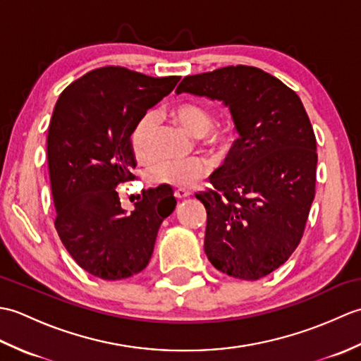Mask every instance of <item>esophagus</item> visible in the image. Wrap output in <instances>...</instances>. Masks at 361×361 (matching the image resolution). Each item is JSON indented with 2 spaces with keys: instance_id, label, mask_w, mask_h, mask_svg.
<instances>
[{
  "instance_id": "34e87169",
  "label": "esophagus",
  "mask_w": 361,
  "mask_h": 361,
  "mask_svg": "<svg viewBox=\"0 0 361 361\" xmlns=\"http://www.w3.org/2000/svg\"><path fill=\"white\" fill-rule=\"evenodd\" d=\"M173 195H175L176 200H185V198H188L190 195V192H189V190H186V189H176L175 192H173Z\"/></svg>"
}]
</instances>
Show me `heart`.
<instances>
[{"label": "heart", "mask_w": 361, "mask_h": 361, "mask_svg": "<svg viewBox=\"0 0 361 361\" xmlns=\"http://www.w3.org/2000/svg\"><path fill=\"white\" fill-rule=\"evenodd\" d=\"M172 116L185 127L188 132L202 137L204 144L217 150H226L231 142V135L225 127L214 128V119L206 106L195 102H183L172 109ZM158 114L153 110L144 111L136 121L132 133V147L137 158H150L155 152L153 137L158 127ZM209 172V163L202 157L190 158H164L158 159L149 167V181L155 185H169L175 188H189L197 180Z\"/></svg>", "instance_id": "obj_1"}]
</instances>
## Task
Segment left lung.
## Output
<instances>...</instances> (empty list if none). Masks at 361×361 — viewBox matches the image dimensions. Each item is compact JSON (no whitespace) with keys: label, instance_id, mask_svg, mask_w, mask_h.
Here are the masks:
<instances>
[{"label":"left lung","instance_id":"left-lung-1","mask_svg":"<svg viewBox=\"0 0 361 361\" xmlns=\"http://www.w3.org/2000/svg\"><path fill=\"white\" fill-rule=\"evenodd\" d=\"M221 101L239 137L195 194L208 214L204 252L219 271L256 281L301 242L315 198L317 140L301 99L259 68L237 65L186 75L176 94Z\"/></svg>","mask_w":361,"mask_h":361}]
</instances>
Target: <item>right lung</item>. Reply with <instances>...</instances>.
Segmentation results:
<instances>
[{"label": "right lung", "instance_id": "add662e5", "mask_svg": "<svg viewBox=\"0 0 361 361\" xmlns=\"http://www.w3.org/2000/svg\"><path fill=\"white\" fill-rule=\"evenodd\" d=\"M178 80L122 66L97 68L65 88L54 109L48 132L54 225L71 257L96 278L118 281L142 271L159 225L175 209L173 195L157 188L142 190L127 212L116 188L135 178L136 121ZM158 193L172 209L157 208Z\"/></svg>", "mask_w": 361, "mask_h": 361}]
</instances>
